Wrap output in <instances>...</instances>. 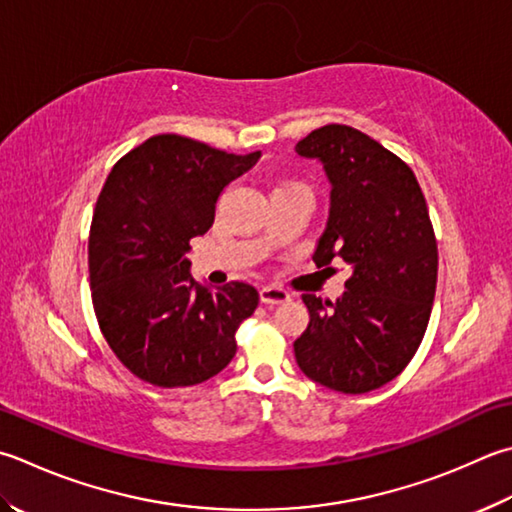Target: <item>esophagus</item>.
<instances>
[{"label": "esophagus", "mask_w": 512, "mask_h": 512, "mask_svg": "<svg viewBox=\"0 0 512 512\" xmlns=\"http://www.w3.org/2000/svg\"><path fill=\"white\" fill-rule=\"evenodd\" d=\"M289 296L283 287H276V285H267L260 289V303L265 305H283V303H289Z\"/></svg>", "instance_id": "esophagus-1"}]
</instances>
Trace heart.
<instances>
[{"label":"heart","mask_w":512,"mask_h":512,"mask_svg":"<svg viewBox=\"0 0 512 512\" xmlns=\"http://www.w3.org/2000/svg\"><path fill=\"white\" fill-rule=\"evenodd\" d=\"M283 187H289V185H278L276 189H283ZM276 189H274V191H276Z\"/></svg>","instance_id":"b5f03b06"}]
</instances>
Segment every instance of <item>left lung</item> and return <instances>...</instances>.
Returning <instances> with one entry per match:
<instances>
[{
	"label": "left lung",
	"instance_id": "left-lung-1",
	"mask_svg": "<svg viewBox=\"0 0 512 512\" xmlns=\"http://www.w3.org/2000/svg\"><path fill=\"white\" fill-rule=\"evenodd\" d=\"M296 153L321 160L332 182L314 263L339 256L352 269L336 303L303 294L296 363L330 390L370 392L406 370L430 321L439 254L426 198L406 162L345 124L314 129Z\"/></svg>",
	"mask_w": 512,
	"mask_h": 512
}]
</instances>
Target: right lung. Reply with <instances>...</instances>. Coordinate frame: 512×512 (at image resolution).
<instances>
[{
	"label": "right lung",
	"mask_w": 512,
	"mask_h": 512,
	"mask_svg": "<svg viewBox=\"0 0 512 512\" xmlns=\"http://www.w3.org/2000/svg\"><path fill=\"white\" fill-rule=\"evenodd\" d=\"M258 158L162 133L106 178L89 234L91 298L106 343L138 379L187 388L234 359L236 330L258 307L256 287L200 285L185 254L214 225L220 191Z\"/></svg>",
	"instance_id": "add662e5"
}]
</instances>
